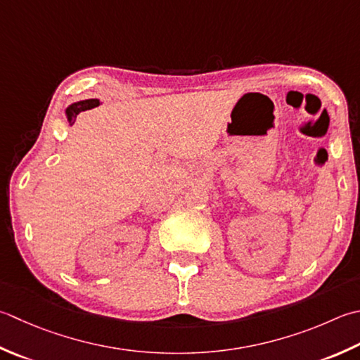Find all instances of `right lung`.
<instances>
[{"mask_svg": "<svg viewBox=\"0 0 360 360\" xmlns=\"http://www.w3.org/2000/svg\"><path fill=\"white\" fill-rule=\"evenodd\" d=\"M100 104L98 100H86V101H79V103H75L70 105L67 109V117H68V122H72L73 118H76L77 114H81L84 110H89V109H94L96 105Z\"/></svg>", "mask_w": 360, "mask_h": 360, "instance_id": "right-lung-1", "label": "right lung"}]
</instances>
